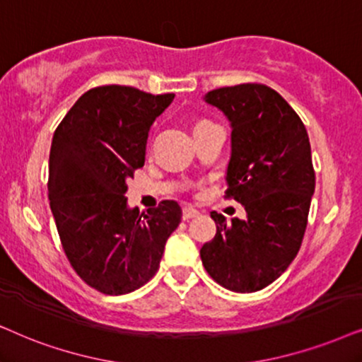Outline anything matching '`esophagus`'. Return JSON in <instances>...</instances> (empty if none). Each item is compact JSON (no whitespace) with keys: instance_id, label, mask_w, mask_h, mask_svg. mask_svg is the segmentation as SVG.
I'll list each match as a JSON object with an SVG mask.
<instances>
[{"instance_id":"1","label":"esophagus","mask_w":362,"mask_h":362,"mask_svg":"<svg viewBox=\"0 0 362 362\" xmlns=\"http://www.w3.org/2000/svg\"><path fill=\"white\" fill-rule=\"evenodd\" d=\"M194 217H199V210L190 207V205L184 207V212H182V218H184V221H190V218H194Z\"/></svg>"}]
</instances>
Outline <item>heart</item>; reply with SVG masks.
Segmentation results:
<instances>
[{
    "label": "heart",
    "mask_w": 362,
    "mask_h": 362,
    "mask_svg": "<svg viewBox=\"0 0 362 362\" xmlns=\"http://www.w3.org/2000/svg\"><path fill=\"white\" fill-rule=\"evenodd\" d=\"M204 122H205V120H200V122H197V123H195V125H194V127H197V125H200V123H204Z\"/></svg>",
    "instance_id": "b5f03b06"
}]
</instances>
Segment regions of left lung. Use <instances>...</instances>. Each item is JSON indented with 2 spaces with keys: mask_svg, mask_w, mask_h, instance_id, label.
<instances>
[{
  "mask_svg": "<svg viewBox=\"0 0 362 362\" xmlns=\"http://www.w3.org/2000/svg\"><path fill=\"white\" fill-rule=\"evenodd\" d=\"M232 127L227 199L244 205V221L210 217L217 234L202 245L209 276L228 291L255 292L289 267L303 244L315 187L309 135L276 90L242 83L209 91Z\"/></svg>",
  "mask_w": 362,
  "mask_h": 362,
  "instance_id": "8db88e82",
  "label": "left lung"
}]
</instances>
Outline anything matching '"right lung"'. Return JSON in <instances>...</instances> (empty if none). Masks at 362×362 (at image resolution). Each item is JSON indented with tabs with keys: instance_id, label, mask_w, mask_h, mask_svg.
<instances>
[{
	"instance_id": "obj_1",
	"label": "right lung",
	"mask_w": 362,
	"mask_h": 362,
	"mask_svg": "<svg viewBox=\"0 0 362 362\" xmlns=\"http://www.w3.org/2000/svg\"><path fill=\"white\" fill-rule=\"evenodd\" d=\"M175 95L105 85L76 100L49 150L48 199L75 272L107 296L134 292L158 271L182 218L175 200L140 214L127 205V178L145 163L148 130Z\"/></svg>"
}]
</instances>
